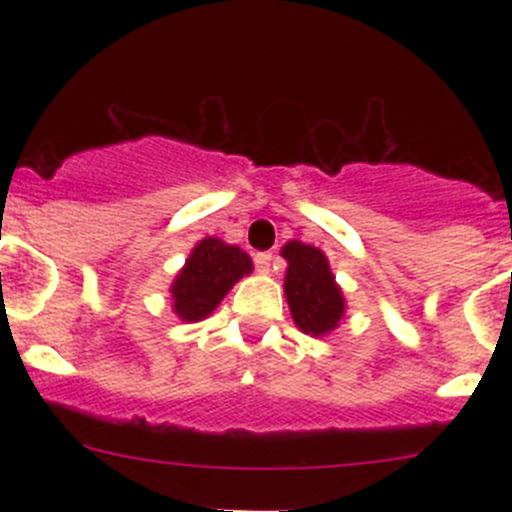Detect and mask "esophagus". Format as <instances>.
Masks as SVG:
<instances>
[{
	"label": "esophagus",
	"mask_w": 512,
	"mask_h": 512,
	"mask_svg": "<svg viewBox=\"0 0 512 512\" xmlns=\"http://www.w3.org/2000/svg\"><path fill=\"white\" fill-rule=\"evenodd\" d=\"M252 260H255V267H257V272L267 274V272H269V267H272V260H274V255H272V252H257V255L252 257Z\"/></svg>",
	"instance_id": "34e87169"
}]
</instances>
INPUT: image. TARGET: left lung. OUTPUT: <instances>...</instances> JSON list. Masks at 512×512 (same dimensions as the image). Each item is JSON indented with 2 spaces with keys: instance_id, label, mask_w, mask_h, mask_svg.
<instances>
[{
  "instance_id": "1",
  "label": "left lung",
  "mask_w": 512,
  "mask_h": 512,
  "mask_svg": "<svg viewBox=\"0 0 512 512\" xmlns=\"http://www.w3.org/2000/svg\"><path fill=\"white\" fill-rule=\"evenodd\" d=\"M281 255L289 260L284 291L293 322L313 337L334 330L344 315V298L334 284L327 257L298 240L284 245Z\"/></svg>"
}]
</instances>
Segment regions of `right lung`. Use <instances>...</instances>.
Wrapping results in <instances>:
<instances>
[{
	"mask_svg": "<svg viewBox=\"0 0 512 512\" xmlns=\"http://www.w3.org/2000/svg\"><path fill=\"white\" fill-rule=\"evenodd\" d=\"M250 272L252 262L243 250L219 238H204L170 286L175 313L185 322L202 320L221 303L240 276Z\"/></svg>",
	"mask_w": 512,
	"mask_h": 512,
	"instance_id": "right-lung-1",
	"label": "right lung"
}]
</instances>
